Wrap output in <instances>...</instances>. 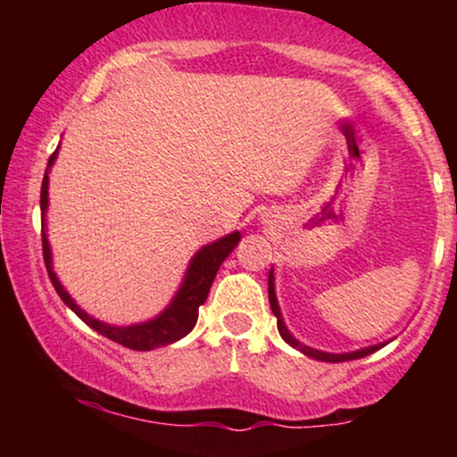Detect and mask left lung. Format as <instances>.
Segmentation results:
<instances>
[{
	"mask_svg": "<svg viewBox=\"0 0 457 457\" xmlns=\"http://www.w3.org/2000/svg\"><path fill=\"white\" fill-rule=\"evenodd\" d=\"M269 301H270V309L272 313H275L277 318V328H279V335L283 339H286L287 344L295 345V348L301 350L303 354L312 356V359L316 361H327V363H342V361H354V359H363V356L376 353V350H380L385 344H376V345H370V348H361V350H354V353H344V354H330V353H322V350H316V348H309V345L296 342L295 337H292L290 330L286 328V322H283L281 318V309L277 305V296H275V277H272V270L269 272Z\"/></svg>",
	"mask_w": 457,
	"mask_h": 457,
	"instance_id": "8db88e82",
	"label": "left lung"
}]
</instances>
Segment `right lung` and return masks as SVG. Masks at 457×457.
I'll return each instance as SVG.
<instances>
[{
    "instance_id": "right-lung-1",
    "label": "right lung",
    "mask_w": 457,
    "mask_h": 457,
    "mask_svg": "<svg viewBox=\"0 0 457 457\" xmlns=\"http://www.w3.org/2000/svg\"><path fill=\"white\" fill-rule=\"evenodd\" d=\"M57 150L49 156V165H46L45 178H43V188H40V211H43V255H45V266L46 272H49V279L54 283L55 292L60 295L62 301L66 303L72 312L77 313L87 327L96 330V333L104 335L112 342L124 345V348L130 350H154L161 348V345H170L182 339L188 335L195 327L197 322V312L199 307L206 303L208 292H211V286L217 277L219 266L223 264V260L228 258L234 251V246L238 245L240 232H232L223 238L214 240V243L202 246L195 255H193L191 264H188L185 281L178 287L174 301L167 305L165 312H161L159 316L148 320V322L133 324V327H113V324L101 322V320L87 316L81 307L72 301L71 295L64 290L60 279H57L54 264H51V246L49 240H46V229H45V214L46 206H49V170L55 162Z\"/></svg>"
}]
</instances>
